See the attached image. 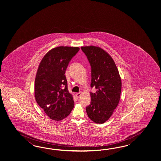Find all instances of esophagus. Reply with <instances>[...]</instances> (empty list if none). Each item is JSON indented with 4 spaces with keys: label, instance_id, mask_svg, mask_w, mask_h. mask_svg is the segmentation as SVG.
Wrapping results in <instances>:
<instances>
[{
    "label": "esophagus",
    "instance_id": "1",
    "mask_svg": "<svg viewBox=\"0 0 161 161\" xmlns=\"http://www.w3.org/2000/svg\"><path fill=\"white\" fill-rule=\"evenodd\" d=\"M80 96H81V92H79V93H78L76 94V96L77 98H79L80 97Z\"/></svg>",
    "mask_w": 161,
    "mask_h": 161
}]
</instances>
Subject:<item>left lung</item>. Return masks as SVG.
Wrapping results in <instances>:
<instances>
[{
	"mask_svg": "<svg viewBox=\"0 0 161 161\" xmlns=\"http://www.w3.org/2000/svg\"><path fill=\"white\" fill-rule=\"evenodd\" d=\"M91 66V102L86 107L88 117L96 123L102 124L113 114L119 103L121 80L115 63L110 55L95 46L82 47Z\"/></svg>",
	"mask_w": 161,
	"mask_h": 161,
	"instance_id": "obj_1",
	"label": "left lung"
}]
</instances>
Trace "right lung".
Instances as JSON below:
<instances>
[{"mask_svg": "<svg viewBox=\"0 0 161 161\" xmlns=\"http://www.w3.org/2000/svg\"><path fill=\"white\" fill-rule=\"evenodd\" d=\"M79 50L78 47H70L53 48L45 55L38 66L35 79V98L51 119H64L74 108V99L68 90L65 74Z\"/></svg>", "mask_w": 161, "mask_h": 161, "instance_id": "right-lung-1", "label": "right lung"}]
</instances>
